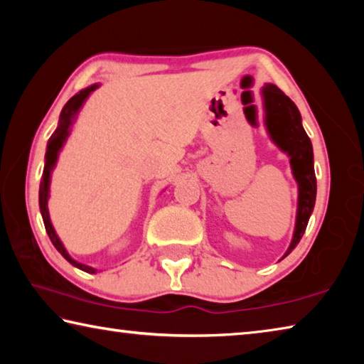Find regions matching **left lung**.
Instances as JSON below:
<instances>
[{"label":"left lung","instance_id":"8db88e82","mask_svg":"<svg viewBox=\"0 0 364 364\" xmlns=\"http://www.w3.org/2000/svg\"><path fill=\"white\" fill-rule=\"evenodd\" d=\"M264 110H267V127L271 138L282 151L291 157V167L299 183V210L291 247L287 257L300 242L306 230L308 220L315 207L316 176L313 168L311 141L301 127V117L295 104L274 85L263 88Z\"/></svg>","mask_w":364,"mask_h":364}]
</instances>
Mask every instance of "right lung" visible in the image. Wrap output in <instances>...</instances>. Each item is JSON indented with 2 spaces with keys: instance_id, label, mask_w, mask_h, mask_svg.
Masks as SVG:
<instances>
[{
  "instance_id": "right-lung-1",
  "label": "right lung",
  "mask_w": 364,
  "mask_h": 364,
  "mask_svg": "<svg viewBox=\"0 0 364 364\" xmlns=\"http://www.w3.org/2000/svg\"><path fill=\"white\" fill-rule=\"evenodd\" d=\"M95 90H96V85L90 86V88L80 91L78 95H75L73 97H70L69 101H67V104L63 109V112H60V120H59L58 130L53 133L51 138H49L48 149H46V164H45V170H43L41 183H40V210H41V215H43V223H45L49 239H51L54 247H56L60 252V255H63L67 262L72 263L73 267L86 271V273H96V269L73 260V258L69 254H67V250L64 249L63 242L59 241L58 234H56V231H54V228L51 225V220H49V213H48V193H49V175H51V170L54 167V164H56L58 152H59L60 147H63L67 134H69V128L72 125L73 117L77 115L78 109L82 107L83 101L90 96L91 91H95Z\"/></svg>"
}]
</instances>
